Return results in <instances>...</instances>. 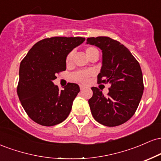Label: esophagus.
Wrapping results in <instances>:
<instances>
[{
  "label": "esophagus",
  "mask_w": 161,
  "mask_h": 161,
  "mask_svg": "<svg viewBox=\"0 0 161 161\" xmlns=\"http://www.w3.org/2000/svg\"><path fill=\"white\" fill-rule=\"evenodd\" d=\"M79 88H80V90H81V91H82V90H84L85 88H86V86L80 85V86H79Z\"/></svg>",
  "instance_id": "obj_1"
}]
</instances>
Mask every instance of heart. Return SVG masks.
<instances>
[{
	"mask_svg": "<svg viewBox=\"0 0 161 161\" xmlns=\"http://www.w3.org/2000/svg\"><path fill=\"white\" fill-rule=\"evenodd\" d=\"M86 54L87 57L89 59H92V57L95 56H99V51L95 47L93 46H90V47H86ZM73 53L69 52L66 55V64H69L72 61V59H73ZM95 74V72L93 70H79V71L75 72L71 75V79L74 82H79V83H87L89 81V79H91L92 76H93Z\"/></svg>",
	"mask_w": 161,
	"mask_h": 161,
	"instance_id": "heart-1",
	"label": "heart"
}]
</instances>
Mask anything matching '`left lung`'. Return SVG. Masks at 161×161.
<instances>
[{
  "mask_svg": "<svg viewBox=\"0 0 161 161\" xmlns=\"http://www.w3.org/2000/svg\"><path fill=\"white\" fill-rule=\"evenodd\" d=\"M87 44L102 50L103 60L97 83L110 84L108 95L92 87L88 100L94 119L106 126H117L128 121L137 110L144 91L139 63L126 47L109 37L87 38Z\"/></svg>",
  "mask_w": 161,
  "mask_h": 161,
  "instance_id": "1",
  "label": "left lung"
}]
</instances>
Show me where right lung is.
Here are the masks:
<instances>
[{"label": "right lung", "mask_w": 161, "mask_h": 161, "mask_svg": "<svg viewBox=\"0 0 161 161\" xmlns=\"http://www.w3.org/2000/svg\"><path fill=\"white\" fill-rule=\"evenodd\" d=\"M82 37H51L38 42L19 66L17 95L27 115L38 124L52 126L65 120L80 91L75 83L59 90L52 81L66 70V57Z\"/></svg>", "instance_id": "right-lung-1"}]
</instances>
